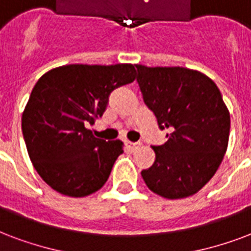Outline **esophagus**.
I'll return each mask as SVG.
<instances>
[{
	"instance_id": "34e87169",
	"label": "esophagus",
	"mask_w": 251,
	"mask_h": 251,
	"mask_svg": "<svg viewBox=\"0 0 251 251\" xmlns=\"http://www.w3.org/2000/svg\"><path fill=\"white\" fill-rule=\"evenodd\" d=\"M127 147L131 151L136 150L137 147H140V143H132V141H127Z\"/></svg>"
}]
</instances>
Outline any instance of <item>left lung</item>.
Instances as JSON below:
<instances>
[{"instance_id": "obj_1", "label": "left lung", "mask_w": 251, "mask_h": 251, "mask_svg": "<svg viewBox=\"0 0 251 251\" xmlns=\"http://www.w3.org/2000/svg\"><path fill=\"white\" fill-rule=\"evenodd\" d=\"M143 100L168 141L152 146L156 160L143 180L164 199L196 195L214 176L227 150L230 115L216 83L196 70L136 65Z\"/></svg>"}]
</instances>
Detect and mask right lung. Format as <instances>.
<instances>
[{"instance_id":"right-lung-1","label":"right lung","mask_w":251,"mask_h":251,"mask_svg":"<svg viewBox=\"0 0 251 251\" xmlns=\"http://www.w3.org/2000/svg\"><path fill=\"white\" fill-rule=\"evenodd\" d=\"M135 67L67 65L43 74L22 114V133L34 168L61 195L84 197L104 185L123 153L120 140L92 135L115 88L135 80Z\"/></svg>"}]
</instances>
